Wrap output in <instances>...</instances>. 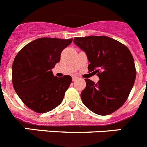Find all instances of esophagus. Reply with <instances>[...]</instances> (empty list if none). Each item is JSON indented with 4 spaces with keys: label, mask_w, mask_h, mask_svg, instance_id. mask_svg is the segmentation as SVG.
I'll list each match as a JSON object with an SVG mask.
<instances>
[{
    "label": "esophagus",
    "mask_w": 147,
    "mask_h": 147,
    "mask_svg": "<svg viewBox=\"0 0 147 147\" xmlns=\"http://www.w3.org/2000/svg\"><path fill=\"white\" fill-rule=\"evenodd\" d=\"M72 79H73V81H75V80H77L78 77H77V76H73Z\"/></svg>",
    "instance_id": "esophagus-1"
}]
</instances>
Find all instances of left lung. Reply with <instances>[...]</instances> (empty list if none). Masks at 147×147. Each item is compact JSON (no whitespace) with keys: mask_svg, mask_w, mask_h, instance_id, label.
Listing matches in <instances>:
<instances>
[{"mask_svg":"<svg viewBox=\"0 0 147 147\" xmlns=\"http://www.w3.org/2000/svg\"><path fill=\"white\" fill-rule=\"evenodd\" d=\"M74 42L86 53L88 70L99 78L96 84L85 80L83 104L98 115L113 113L124 105L134 85L136 70L132 54L124 44L107 36L75 37Z\"/></svg>","mask_w":147,"mask_h":147,"instance_id":"left-lung-1","label":"left lung"}]
</instances>
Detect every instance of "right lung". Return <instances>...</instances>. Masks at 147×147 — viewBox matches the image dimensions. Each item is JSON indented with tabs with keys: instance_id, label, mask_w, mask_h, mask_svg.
Masks as SVG:
<instances>
[{
	"instance_id": "obj_1",
	"label": "right lung",
	"mask_w": 147,
	"mask_h": 147,
	"mask_svg": "<svg viewBox=\"0 0 147 147\" xmlns=\"http://www.w3.org/2000/svg\"><path fill=\"white\" fill-rule=\"evenodd\" d=\"M73 39L42 37L27 44L18 53L12 64V84L22 102L38 113L60 105L72 78H58L51 71L60 60L62 50Z\"/></svg>"
}]
</instances>
